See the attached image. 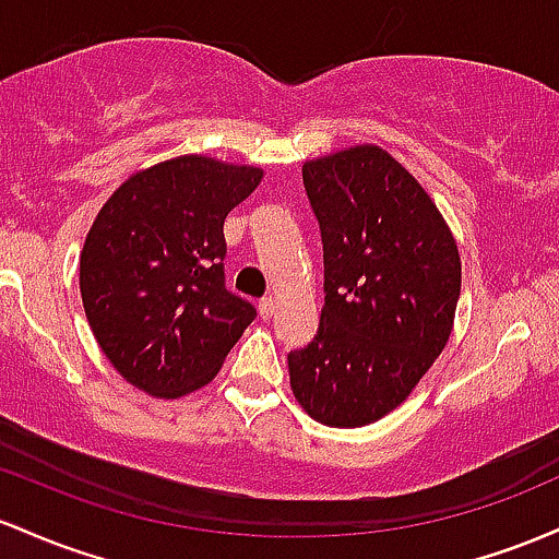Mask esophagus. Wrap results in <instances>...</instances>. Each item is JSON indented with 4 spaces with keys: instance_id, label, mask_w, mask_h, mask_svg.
Wrapping results in <instances>:
<instances>
[{
    "instance_id": "1",
    "label": "esophagus",
    "mask_w": 559,
    "mask_h": 559,
    "mask_svg": "<svg viewBox=\"0 0 559 559\" xmlns=\"http://www.w3.org/2000/svg\"><path fill=\"white\" fill-rule=\"evenodd\" d=\"M274 311H277V300H274V298L259 300V313H261L263 319H272Z\"/></svg>"
}]
</instances>
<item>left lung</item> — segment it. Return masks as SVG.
<instances>
[{"mask_svg":"<svg viewBox=\"0 0 559 559\" xmlns=\"http://www.w3.org/2000/svg\"><path fill=\"white\" fill-rule=\"evenodd\" d=\"M322 231L324 309L287 354L298 404L330 428L378 423L449 343L462 263L428 192L378 144L304 163Z\"/></svg>","mask_w":559,"mask_h":559,"instance_id":"left-lung-1","label":"left lung"}]
</instances>
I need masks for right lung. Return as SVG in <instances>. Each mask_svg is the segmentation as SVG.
<instances>
[{
	"instance_id": "right-lung-1",
	"label": "right lung",
	"mask_w": 559,
	"mask_h": 559,
	"mask_svg": "<svg viewBox=\"0 0 559 559\" xmlns=\"http://www.w3.org/2000/svg\"><path fill=\"white\" fill-rule=\"evenodd\" d=\"M261 168L181 155L123 181L81 250V300L99 348L131 385L179 399L216 378L255 319L224 285V218Z\"/></svg>"
}]
</instances>
